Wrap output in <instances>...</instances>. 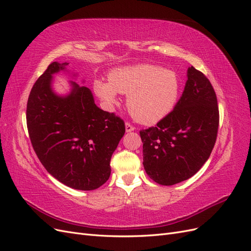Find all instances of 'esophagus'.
I'll use <instances>...</instances> for the list:
<instances>
[{
  "label": "esophagus",
  "instance_id": "34e87169",
  "mask_svg": "<svg viewBox=\"0 0 251 251\" xmlns=\"http://www.w3.org/2000/svg\"><path fill=\"white\" fill-rule=\"evenodd\" d=\"M135 130V127L131 125V124H128V123H126V131L128 133V132H132V131H134Z\"/></svg>",
  "mask_w": 251,
  "mask_h": 251
}]
</instances>
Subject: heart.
Returning <instances> with one entry per match:
<instances>
[{
    "mask_svg": "<svg viewBox=\"0 0 251 251\" xmlns=\"http://www.w3.org/2000/svg\"><path fill=\"white\" fill-rule=\"evenodd\" d=\"M94 92L109 105L117 101V93L127 95L126 108L142 124H155L175 108L181 93L178 74L154 65H136L114 69L109 82L94 81Z\"/></svg>",
    "mask_w": 251,
    "mask_h": 251,
    "instance_id": "b5f03b06",
    "label": "heart"
}]
</instances>
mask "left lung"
Instances as JSON below:
<instances>
[{
	"mask_svg": "<svg viewBox=\"0 0 251 251\" xmlns=\"http://www.w3.org/2000/svg\"><path fill=\"white\" fill-rule=\"evenodd\" d=\"M219 127L217 96L210 81L192 66L174 110L156 126L140 131L143 166L158 184L187 180L207 161Z\"/></svg>",
	"mask_w": 251,
	"mask_h": 251,
	"instance_id": "8db88e82",
	"label": "left lung"
}]
</instances>
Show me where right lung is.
<instances>
[{"label":"right lung","mask_w":251,"mask_h":251,"mask_svg":"<svg viewBox=\"0 0 251 251\" xmlns=\"http://www.w3.org/2000/svg\"><path fill=\"white\" fill-rule=\"evenodd\" d=\"M69 63L53 62L39 77L27 102V127L35 154L63 184L93 191L108 181L110 161L126 127L123 119L95 104L91 90L70 80V92L53 90V75ZM75 75V74H73Z\"/></svg>","instance_id":"add662e5"}]
</instances>
